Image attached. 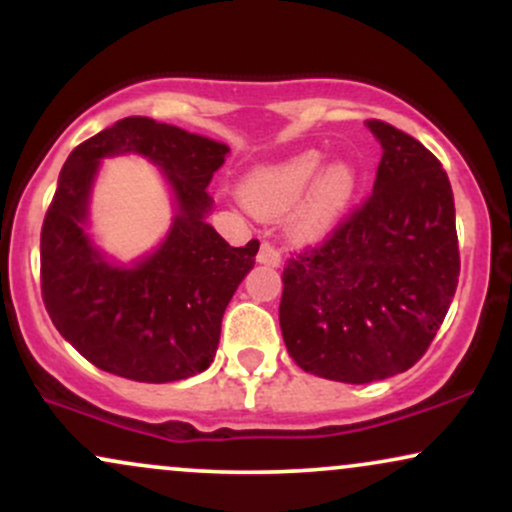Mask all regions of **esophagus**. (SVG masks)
<instances>
[{"mask_svg":"<svg viewBox=\"0 0 512 512\" xmlns=\"http://www.w3.org/2000/svg\"><path fill=\"white\" fill-rule=\"evenodd\" d=\"M257 262L264 264V267H279L281 264V252L274 248L272 243H262L260 252H257Z\"/></svg>","mask_w":512,"mask_h":512,"instance_id":"1","label":"esophagus"}]
</instances>
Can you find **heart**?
I'll return each instance as SVG.
<instances>
[{
    "label": "heart",
    "mask_w": 512,
    "mask_h": 512,
    "mask_svg": "<svg viewBox=\"0 0 512 512\" xmlns=\"http://www.w3.org/2000/svg\"><path fill=\"white\" fill-rule=\"evenodd\" d=\"M356 187L358 168L349 158L325 163L320 149H303L252 170L243 185V197L262 216L286 214L303 198L291 231L301 240H317L342 219Z\"/></svg>",
    "instance_id": "b5f03b06"
}]
</instances>
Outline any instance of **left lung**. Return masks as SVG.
<instances>
[{
    "instance_id": "left-lung-1",
    "label": "left lung",
    "mask_w": 512,
    "mask_h": 512,
    "mask_svg": "<svg viewBox=\"0 0 512 512\" xmlns=\"http://www.w3.org/2000/svg\"><path fill=\"white\" fill-rule=\"evenodd\" d=\"M373 195L320 248L289 260L279 325L305 373L363 385L404 373L443 325L460 276L455 199L424 144L380 120Z\"/></svg>"
}]
</instances>
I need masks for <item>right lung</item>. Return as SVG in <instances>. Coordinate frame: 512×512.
<instances>
[{
  "label": "right lung",
  "mask_w": 512,
  "mask_h": 512,
  "mask_svg": "<svg viewBox=\"0 0 512 512\" xmlns=\"http://www.w3.org/2000/svg\"><path fill=\"white\" fill-rule=\"evenodd\" d=\"M228 146L151 117H125L64 161L40 233V281L57 332L86 361L137 383H173L214 361L221 317L255 267L257 240L231 248L207 223V187ZM159 168L174 219L154 251L122 263L90 233V197L105 157Z\"/></svg>",
  "instance_id": "obj_1"
}]
</instances>
